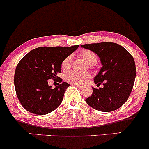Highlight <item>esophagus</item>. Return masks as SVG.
<instances>
[{
	"mask_svg": "<svg viewBox=\"0 0 149 149\" xmlns=\"http://www.w3.org/2000/svg\"><path fill=\"white\" fill-rule=\"evenodd\" d=\"M74 85H75V86H76L77 87H78V88H81V86H80L79 84H74Z\"/></svg>",
	"mask_w": 149,
	"mask_h": 149,
	"instance_id": "esophagus-1",
	"label": "esophagus"
}]
</instances>
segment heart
<instances>
[{
  "instance_id": "heart-1",
  "label": "heart",
  "mask_w": 149,
  "mask_h": 149,
  "mask_svg": "<svg viewBox=\"0 0 149 149\" xmlns=\"http://www.w3.org/2000/svg\"><path fill=\"white\" fill-rule=\"evenodd\" d=\"M80 55L88 64L91 65L92 64L96 63L97 56L93 51H89V50H84V51H81ZM72 60V56H67L63 60L61 63V68L63 71H68L70 70V67H71ZM89 77L90 74L88 73H79L77 72L72 71L66 74L65 79L67 81H68L69 83L74 84H81Z\"/></svg>"
}]
</instances>
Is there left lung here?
Instances as JSON below:
<instances>
[{"instance_id": "obj_1", "label": "left lung", "mask_w": 149, "mask_h": 149, "mask_svg": "<svg viewBox=\"0 0 149 149\" xmlns=\"http://www.w3.org/2000/svg\"><path fill=\"white\" fill-rule=\"evenodd\" d=\"M92 51L101 59L103 67L93 78L103 88L93 87V93L85 101L88 106L102 112L120 108L127 101L136 77V65L132 56L124 47L113 42L81 45Z\"/></svg>"}]
</instances>
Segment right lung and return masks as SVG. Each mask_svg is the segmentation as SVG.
Returning a JSON list of instances; mask_svg holds the SVG:
<instances>
[{
	"mask_svg": "<svg viewBox=\"0 0 149 149\" xmlns=\"http://www.w3.org/2000/svg\"><path fill=\"white\" fill-rule=\"evenodd\" d=\"M78 47L42 46L22 58L16 67L14 84L17 96L24 109L36 115H46L60 106L70 84L62 82L57 74L61 72L63 60ZM51 79L61 84L52 89L47 84Z\"/></svg>",
	"mask_w": 149,
	"mask_h": 149,
	"instance_id": "add662e5",
	"label": "right lung"
}]
</instances>
